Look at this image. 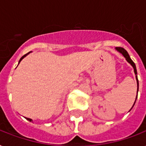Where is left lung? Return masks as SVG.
Instances as JSON below:
<instances>
[{
    "label": "left lung",
    "mask_w": 146,
    "mask_h": 146,
    "mask_svg": "<svg viewBox=\"0 0 146 146\" xmlns=\"http://www.w3.org/2000/svg\"><path fill=\"white\" fill-rule=\"evenodd\" d=\"M116 49L119 51L120 53H121L123 56H124V57L126 58V60H127V61L129 62V64H131L132 66H133V67L134 69V73H135V74H137V71H136V65H135V64H134V62L133 61L131 60V58L129 57V55L128 54V53H127V51L126 50H125L124 48H121V47H117L116 48ZM136 81H137V93H138V91H139V81H138V78H137V76H136ZM136 98H137V97H136ZM136 101H135V102H136ZM135 102H134V104H135ZM133 104V106H134Z\"/></svg>",
    "instance_id": "8db88e82"
}]
</instances>
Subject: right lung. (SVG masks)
<instances>
[{
	"label": "right lung",
	"mask_w": 146,
	"mask_h": 146,
	"mask_svg": "<svg viewBox=\"0 0 146 146\" xmlns=\"http://www.w3.org/2000/svg\"><path fill=\"white\" fill-rule=\"evenodd\" d=\"M29 53H27V54H25V55H23V57H21V58H20V60H19V62H20V61H21V60H23V58H24V57H26V55H27V54H29ZM26 119H27V120H29V121H32V119H30V118H26Z\"/></svg>",
	"instance_id": "add662e5"
}]
</instances>
